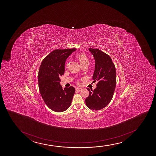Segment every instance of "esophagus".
Masks as SVG:
<instances>
[{
	"label": "esophagus",
	"mask_w": 156,
	"mask_h": 156,
	"mask_svg": "<svg viewBox=\"0 0 156 156\" xmlns=\"http://www.w3.org/2000/svg\"><path fill=\"white\" fill-rule=\"evenodd\" d=\"M76 90L77 91H81V90H82V88H79V87H77L76 88Z\"/></svg>",
	"instance_id": "1"
}]
</instances>
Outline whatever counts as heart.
<instances>
[{"mask_svg": "<svg viewBox=\"0 0 156 156\" xmlns=\"http://www.w3.org/2000/svg\"><path fill=\"white\" fill-rule=\"evenodd\" d=\"M77 59L82 66L84 65L88 66L90 64V59L85 54H80L77 56Z\"/></svg>", "mask_w": 156, "mask_h": 156, "instance_id": "heart-1", "label": "heart"}]
</instances>
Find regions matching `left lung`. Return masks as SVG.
<instances>
[{"mask_svg": "<svg viewBox=\"0 0 156 156\" xmlns=\"http://www.w3.org/2000/svg\"><path fill=\"white\" fill-rule=\"evenodd\" d=\"M95 60L93 79L97 81V87L90 90L85 99L86 106L90 109L99 110L106 107L113 97L116 86V70L111 57L98 49L89 48Z\"/></svg>", "mask_w": 156, "mask_h": 156, "instance_id": "1", "label": "left lung"}]
</instances>
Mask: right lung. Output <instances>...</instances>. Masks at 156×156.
Wrapping results in <instances>:
<instances>
[{"mask_svg":"<svg viewBox=\"0 0 156 156\" xmlns=\"http://www.w3.org/2000/svg\"><path fill=\"white\" fill-rule=\"evenodd\" d=\"M76 50H54L44 59L40 66L38 74L40 93L48 107L55 112H61L68 109L75 93V88L72 86L63 90L60 84V77L65 73L66 59Z\"/></svg>","mask_w":156,"mask_h":156,"instance_id":"obj_1","label":"right lung"}]
</instances>
